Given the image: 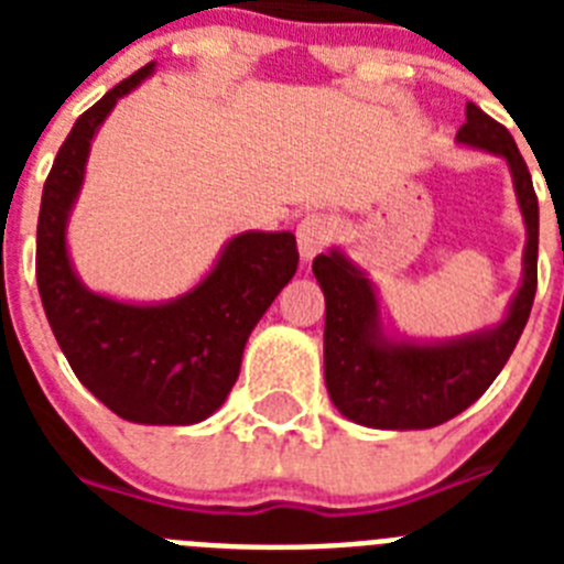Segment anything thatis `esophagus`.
<instances>
[{
  "label": "esophagus",
  "instance_id": "34e87169",
  "mask_svg": "<svg viewBox=\"0 0 564 564\" xmlns=\"http://www.w3.org/2000/svg\"><path fill=\"white\" fill-rule=\"evenodd\" d=\"M333 237V223L325 214H307L305 220L296 226V246L302 259H313L322 248L327 246V239Z\"/></svg>",
  "mask_w": 564,
  "mask_h": 564
}]
</instances>
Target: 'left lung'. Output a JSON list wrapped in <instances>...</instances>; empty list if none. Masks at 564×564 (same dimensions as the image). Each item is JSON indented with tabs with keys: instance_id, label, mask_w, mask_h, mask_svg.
I'll use <instances>...</instances> for the list:
<instances>
[{
	"instance_id": "obj_1",
	"label": "left lung",
	"mask_w": 564,
	"mask_h": 564,
	"mask_svg": "<svg viewBox=\"0 0 564 564\" xmlns=\"http://www.w3.org/2000/svg\"><path fill=\"white\" fill-rule=\"evenodd\" d=\"M460 147L502 158L525 223L520 288L497 325L452 338L398 336L372 279L338 246L313 259L325 293V383L347 421L370 430H432L468 410L514 352L536 293L540 206L520 149L506 127L466 104Z\"/></svg>"
}]
</instances>
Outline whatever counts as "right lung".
Returning <instances> with one entry per match:
<instances>
[{"label":"right lung","instance_id":"obj_1","mask_svg":"<svg viewBox=\"0 0 564 564\" xmlns=\"http://www.w3.org/2000/svg\"><path fill=\"white\" fill-rule=\"evenodd\" d=\"M149 62L73 123L42 192L36 282L58 347L78 381L123 421L192 426L226 403L242 350L279 291L296 273L291 231H242L206 276L163 302H129L87 288L67 246L89 147L115 104L154 73Z\"/></svg>","mask_w":564,"mask_h":564}]
</instances>
